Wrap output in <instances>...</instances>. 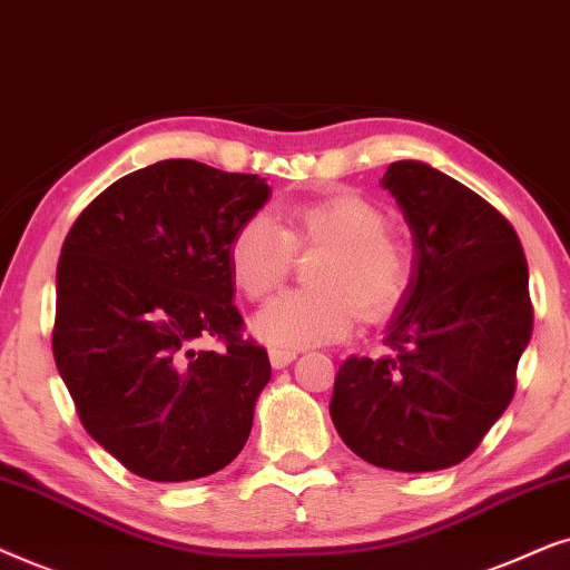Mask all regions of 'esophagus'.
<instances>
[{"mask_svg": "<svg viewBox=\"0 0 570 570\" xmlns=\"http://www.w3.org/2000/svg\"><path fill=\"white\" fill-rule=\"evenodd\" d=\"M268 356L273 367L281 370V367H289V364L297 360V352H292V348H271Z\"/></svg>", "mask_w": 570, "mask_h": 570, "instance_id": "1", "label": "esophagus"}]
</instances>
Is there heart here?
<instances>
[{"label":"heart","instance_id":"obj_1","mask_svg":"<svg viewBox=\"0 0 570 570\" xmlns=\"http://www.w3.org/2000/svg\"><path fill=\"white\" fill-rule=\"evenodd\" d=\"M383 210L360 195L341 193L302 203L284 226L255 214L229 242V271L247 299H265L289 276L294 253H323L309 268L315 289L271 299L253 333L276 348H305L344 338L356 321H381L409 284L404 247L385 234Z\"/></svg>","mask_w":570,"mask_h":570}]
</instances>
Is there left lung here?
I'll list each match as a JSON object with an SVG mask.
<instances>
[{"label":"left lung","mask_w":570,"mask_h":570,"mask_svg":"<svg viewBox=\"0 0 570 570\" xmlns=\"http://www.w3.org/2000/svg\"><path fill=\"white\" fill-rule=\"evenodd\" d=\"M381 185L412 229V278L383 338L391 354L341 364L331 420L370 464L438 472L511 404L534 325L529 268L508 218L449 174L393 161Z\"/></svg>","instance_id":"8db88e82"}]
</instances>
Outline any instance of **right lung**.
<instances>
[{
    "label": "right lung",
    "mask_w": 570,
    "mask_h": 570,
    "mask_svg": "<svg viewBox=\"0 0 570 570\" xmlns=\"http://www.w3.org/2000/svg\"><path fill=\"white\" fill-rule=\"evenodd\" d=\"M271 197L257 174L169 158L114 181L57 265L51 348L88 435L150 482L232 464L271 381L242 336L229 242ZM222 340L224 350H197Z\"/></svg>",
    "instance_id": "add662e5"
}]
</instances>
